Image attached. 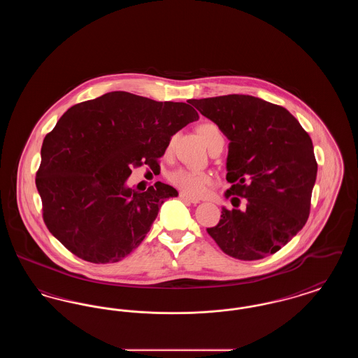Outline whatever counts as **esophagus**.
Returning a JSON list of instances; mask_svg holds the SVG:
<instances>
[{
  "mask_svg": "<svg viewBox=\"0 0 358 358\" xmlns=\"http://www.w3.org/2000/svg\"><path fill=\"white\" fill-rule=\"evenodd\" d=\"M180 199L181 200H184V201H187V203H192V204H199L200 203V200L199 199H193V197H190V196H187L185 193H180Z\"/></svg>",
  "mask_w": 358,
  "mask_h": 358,
  "instance_id": "obj_1",
  "label": "esophagus"
}]
</instances>
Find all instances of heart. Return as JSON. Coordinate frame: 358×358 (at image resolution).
<instances>
[{
    "mask_svg": "<svg viewBox=\"0 0 358 358\" xmlns=\"http://www.w3.org/2000/svg\"><path fill=\"white\" fill-rule=\"evenodd\" d=\"M199 130L204 138L208 148H212L217 141L224 139L222 130L213 123H204L200 126ZM169 181L182 193L193 197H199L204 194L206 187L212 182V177L204 171L177 169L169 174Z\"/></svg>",
    "mask_w": 358,
    "mask_h": 358,
    "instance_id": "1",
    "label": "heart"
}]
</instances>
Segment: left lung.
I'll return each instance as SVG.
<instances>
[{"label": "left lung", "instance_id": "8db88e82", "mask_svg": "<svg viewBox=\"0 0 358 358\" xmlns=\"http://www.w3.org/2000/svg\"><path fill=\"white\" fill-rule=\"evenodd\" d=\"M190 103L229 139L227 181L232 187L225 197L234 196L235 209L222 208L220 222L206 232L235 259L273 255L310 215L318 169L311 138L285 107L251 95Z\"/></svg>", "mask_w": 358, "mask_h": 358}]
</instances>
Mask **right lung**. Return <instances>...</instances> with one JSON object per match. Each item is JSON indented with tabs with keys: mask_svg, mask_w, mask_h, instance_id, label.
<instances>
[{
	"mask_svg": "<svg viewBox=\"0 0 358 358\" xmlns=\"http://www.w3.org/2000/svg\"><path fill=\"white\" fill-rule=\"evenodd\" d=\"M197 120L187 103L155 102L124 91L72 106L44 138L36 173L52 235L96 264L133 252L161 205L178 192L158 181L138 193L126 187L131 168H158L171 136Z\"/></svg>",
	"mask_w": 358,
	"mask_h": 358,
	"instance_id": "add662e5",
	"label": "right lung"
}]
</instances>
